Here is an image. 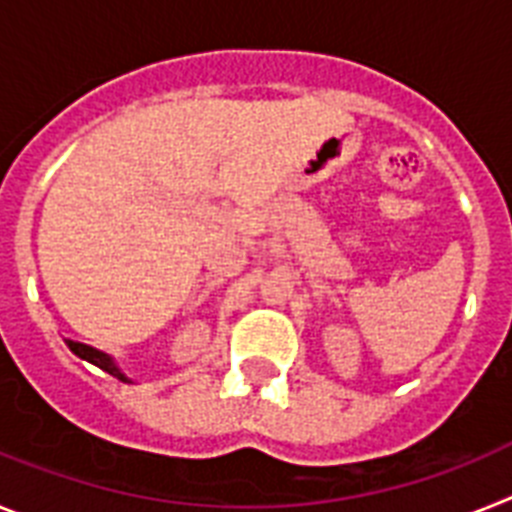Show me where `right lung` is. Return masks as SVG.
<instances>
[{"mask_svg":"<svg viewBox=\"0 0 512 512\" xmlns=\"http://www.w3.org/2000/svg\"><path fill=\"white\" fill-rule=\"evenodd\" d=\"M64 343H67V349H70L72 354L80 356V359H85V362H90L93 367L103 369V372H109V375H114L117 380H122V382H132V377L124 375V369L119 367V364L114 362V356L106 354V351H98V349H93V346H88V343L72 341V338H64Z\"/></svg>","mask_w":512,"mask_h":512,"instance_id":"obj_1","label":"right lung"}]
</instances>
